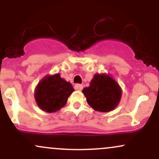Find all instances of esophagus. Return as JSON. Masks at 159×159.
<instances>
[{
    "label": "esophagus",
    "mask_w": 159,
    "mask_h": 159,
    "mask_svg": "<svg viewBox=\"0 0 159 159\" xmlns=\"http://www.w3.org/2000/svg\"><path fill=\"white\" fill-rule=\"evenodd\" d=\"M74 88H75V90L81 91L82 89H83V86H82L81 84H75L74 86Z\"/></svg>",
    "instance_id": "1"
}]
</instances>
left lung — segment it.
I'll use <instances>...</instances> for the list:
<instances>
[{
    "instance_id": "obj_1",
    "label": "left lung",
    "mask_w": 159,
    "mask_h": 159,
    "mask_svg": "<svg viewBox=\"0 0 159 159\" xmlns=\"http://www.w3.org/2000/svg\"><path fill=\"white\" fill-rule=\"evenodd\" d=\"M82 92L87 102L94 110L108 112L117 106L121 98V89L116 81L107 75H95L90 87Z\"/></svg>"
}]
</instances>
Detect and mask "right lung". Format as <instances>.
Wrapping results in <instances>:
<instances>
[{
    "label": "right lung",
    "instance_id": "right-lung-1",
    "mask_svg": "<svg viewBox=\"0 0 159 159\" xmlns=\"http://www.w3.org/2000/svg\"><path fill=\"white\" fill-rule=\"evenodd\" d=\"M73 91L72 84L57 74L47 76L39 82L36 89L35 98L42 110L53 113L64 106Z\"/></svg>",
    "mask_w": 159,
    "mask_h": 159
}]
</instances>
